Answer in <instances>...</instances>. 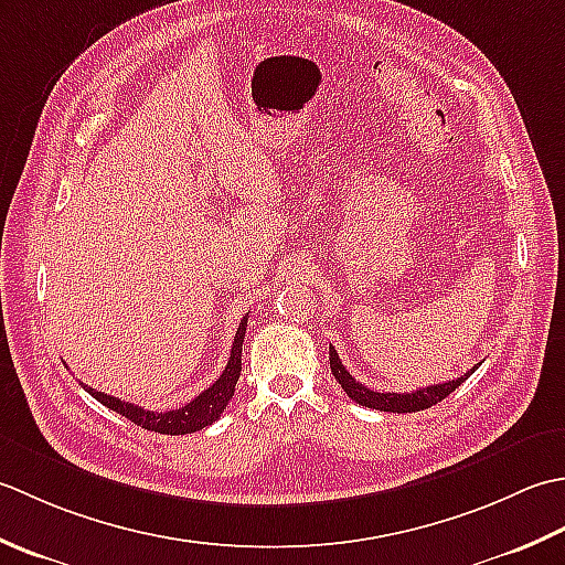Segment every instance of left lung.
<instances>
[{"mask_svg":"<svg viewBox=\"0 0 565 565\" xmlns=\"http://www.w3.org/2000/svg\"><path fill=\"white\" fill-rule=\"evenodd\" d=\"M329 363H331V373L337 377V383L343 387L355 405L371 407V409H380V412H419V409H429L436 402H441L444 397H448L454 390L466 383V380L478 371V365L470 367L466 375H460L458 380H448V383H439V385H429V387H419L414 393H377V390L365 387L361 383H355V377L343 367L339 353L333 347H329Z\"/></svg>","mask_w":565,"mask_h":565,"instance_id":"left-lung-1","label":"left lung"}]
</instances>
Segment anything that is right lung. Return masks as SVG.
Listing matches in <instances>:
<instances>
[{"label":"right lung","mask_w":565,"mask_h":565,"mask_svg":"<svg viewBox=\"0 0 565 565\" xmlns=\"http://www.w3.org/2000/svg\"><path fill=\"white\" fill-rule=\"evenodd\" d=\"M246 327H248V317L241 319V324L236 329L232 355H228V363L224 367V373L218 375L214 383L204 390V393H200L198 397L190 399L185 407H178V409H170V412H151V409L131 405V402H124L119 397L97 393L95 387H87L83 383H79V385H83L97 402H102V405L121 414V417H126L129 422H134L136 427H143L148 431H158V434H170V436L200 431V429L210 427L212 422L222 417V412L226 409L228 399L234 397L236 380L241 375V349H244Z\"/></svg>","instance_id":"obj_1"}]
</instances>
